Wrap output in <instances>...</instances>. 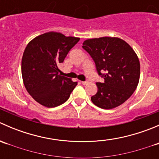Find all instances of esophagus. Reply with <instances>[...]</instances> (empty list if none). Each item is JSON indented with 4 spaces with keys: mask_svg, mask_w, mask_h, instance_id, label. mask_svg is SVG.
Listing matches in <instances>:
<instances>
[{
    "mask_svg": "<svg viewBox=\"0 0 159 159\" xmlns=\"http://www.w3.org/2000/svg\"><path fill=\"white\" fill-rule=\"evenodd\" d=\"M81 84H82L83 85H85V84H89V82H88V81H81Z\"/></svg>",
    "mask_w": 159,
    "mask_h": 159,
    "instance_id": "esophagus-1",
    "label": "esophagus"
}]
</instances>
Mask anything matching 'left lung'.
I'll return each mask as SVG.
<instances>
[{"instance_id": "obj_1", "label": "left lung", "mask_w": 159, "mask_h": 159, "mask_svg": "<svg viewBox=\"0 0 159 159\" xmlns=\"http://www.w3.org/2000/svg\"><path fill=\"white\" fill-rule=\"evenodd\" d=\"M82 48L92 57L99 75L105 79L104 83H96L98 92L91 98V102L103 109L122 105L139 82L140 62L134 50L116 37L87 39Z\"/></svg>"}]
</instances>
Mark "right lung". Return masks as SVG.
Masks as SVG:
<instances>
[{"label": "right lung", "instance_id": "add662e5", "mask_svg": "<svg viewBox=\"0 0 159 159\" xmlns=\"http://www.w3.org/2000/svg\"><path fill=\"white\" fill-rule=\"evenodd\" d=\"M79 40L51 31L28 44L21 61L22 78L28 92L40 105L54 108L69 98L78 82L59 75L57 65Z\"/></svg>", "mask_w": 159, "mask_h": 159}]
</instances>
